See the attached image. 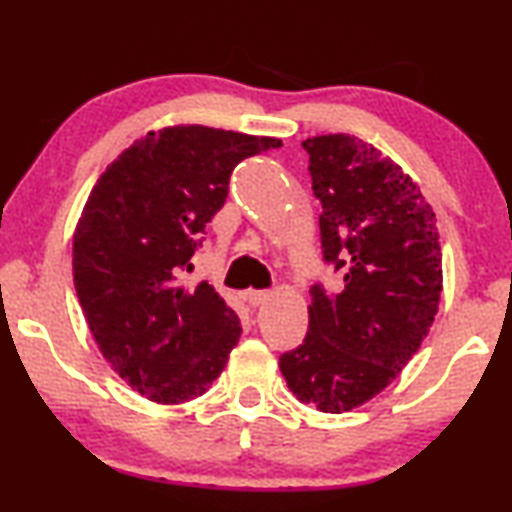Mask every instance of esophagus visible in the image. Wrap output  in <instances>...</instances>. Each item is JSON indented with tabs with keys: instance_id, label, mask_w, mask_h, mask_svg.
<instances>
[{
	"instance_id": "1",
	"label": "esophagus",
	"mask_w": 512,
	"mask_h": 512,
	"mask_svg": "<svg viewBox=\"0 0 512 512\" xmlns=\"http://www.w3.org/2000/svg\"><path fill=\"white\" fill-rule=\"evenodd\" d=\"M270 296H272L270 291H256V289H249L244 293V298H247L251 305H263L265 300H270Z\"/></svg>"
}]
</instances>
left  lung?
Wrapping results in <instances>:
<instances>
[{
  "mask_svg": "<svg viewBox=\"0 0 512 512\" xmlns=\"http://www.w3.org/2000/svg\"><path fill=\"white\" fill-rule=\"evenodd\" d=\"M321 202V249L340 272L314 284L303 345L279 356L300 403L349 412L396 380L429 333L443 291L436 214L410 174L354 135L303 142Z\"/></svg>",
  "mask_w": 512,
  "mask_h": 512,
  "instance_id": "8db88e82",
  "label": "left lung"
}]
</instances>
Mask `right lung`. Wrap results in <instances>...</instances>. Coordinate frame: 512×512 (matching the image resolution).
Listing matches in <instances>:
<instances>
[{
    "label": "right lung",
    "mask_w": 512,
    "mask_h": 512,
    "mask_svg": "<svg viewBox=\"0 0 512 512\" xmlns=\"http://www.w3.org/2000/svg\"><path fill=\"white\" fill-rule=\"evenodd\" d=\"M282 139L170 125L128 146L97 179L74 230V286L100 352L153 403L179 405L226 368L242 326L212 284L184 286L240 160Z\"/></svg>",
    "instance_id": "add662e5"
}]
</instances>
